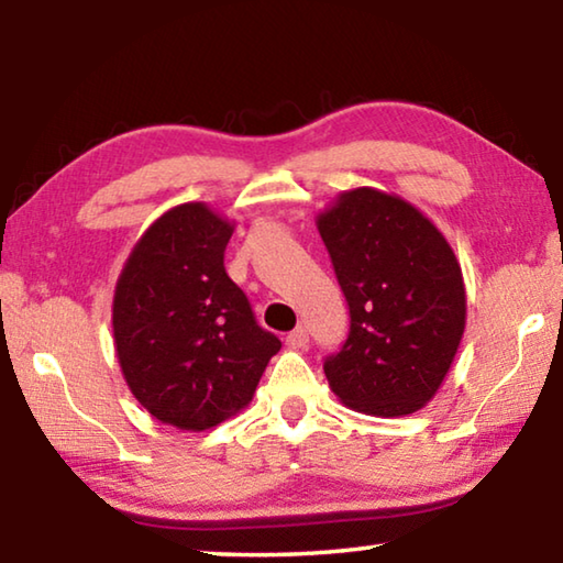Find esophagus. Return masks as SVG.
Returning <instances> with one entry per match:
<instances>
[{
	"label": "esophagus",
	"instance_id": "esophagus-1",
	"mask_svg": "<svg viewBox=\"0 0 563 563\" xmlns=\"http://www.w3.org/2000/svg\"><path fill=\"white\" fill-rule=\"evenodd\" d=\"M285 342H288L292 350H305V347H308V342H310L308 328H302V325L295 328L292 332H288V338H285Z\"/></svg>",
	"mask_w": 563,
	"mask_h": 563
}]
</instances>
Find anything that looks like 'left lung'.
Segmentation results:
<instances>
[{
    "label": "left lung",
    "instance_id": "left-lung-1",
    "mask_svg": "<svg viewBox=\"0 0 563 563\" xmlns=\"http://www.w3.org/2000/svg\"><path fill=\"white\" fill-rule=\"evenodd\" d=\"M350 308V335L325 360L342 402L373 417L422 409L440 389L466 322L462 268L430 218L399 196L355 188L318 216Z\"/></svg>",
    "mask_w": 563,
    "mask_h": 563
}]
</instances>
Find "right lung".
Instances as JSON below:
<instances>
[{
    "mask_svg": "<svg viewBox=\"0 0 563 563\" xmlns=\"http://www.w3.org/2000/svg\"><path fill=\"white\" fill-rule=\"evenodd\" d=\"M233 225L184 203L148 225L113 292V345L133 397L158 422L203 432L251 402L280 350L228 278Z\"/></svg>",
    "mask_w": 563,
    "mask_h": 563,
    "instance_id": "1",
    "label": "right lung"
}]
</instances>
